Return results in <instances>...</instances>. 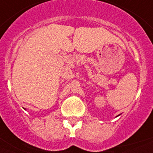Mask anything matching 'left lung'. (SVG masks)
Listing matches in <instances>:
<instances>
[{"mask_svg":"<svg viewBox=\"0 0 153 153\" xmlns=\"http://www.w3.org/2000/svg\"><path fill=\"white\" fill-rule=\"evenodd\" d=\"M118 116H119V115H118Z\"/></svg>","mask_w":153,"mask_h":153,"instance_id":"1","label":"left lung"}]
</instances>
